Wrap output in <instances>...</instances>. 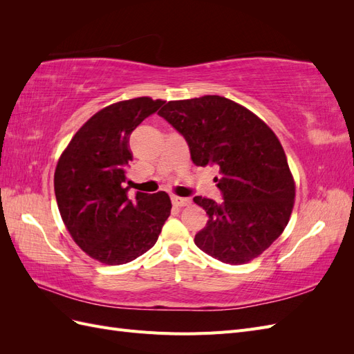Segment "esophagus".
<instances>
[{
    "label": "esophagus",
    "instance_id": "obj_1",
    "mask_svg": "<svg viewBox=\"0 0 354 354\" xmlns=\"http://www.w3.org/2000/svg\"><path fill=\"white\" fill-rule=\"evenodd\" d=\"M173 203L176 207H187L190 205V199L189 198H180V196H173Z\"/></svg>",
    "mask_w": 354,
    "mask_h": 354
}]
</instances>
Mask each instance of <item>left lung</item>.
I'll use <instances>...</instances> for the list:
<instances>
[{"mask_svg":"<svg viewBox=\"0 0 354 354\" xmlns=\"http://www.w3.org/2000/svg\"><path fill=\"white\" fill-rule=\"evenodd\" d=\"M187 142L198 167H216L223 201L195 196L207 226L199 250L226 264L248 263L281 236L291 217L295 185L276 134L259 116L220 95L168 102L158 112Z\"/></svg>","mask_w":354,"mask_h":354,"instance_id":"8db88e82","label":"left lung"}]
</instances>
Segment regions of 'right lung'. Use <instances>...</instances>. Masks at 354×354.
I'll return each instance as SVG.
<instances>
[{"label": "right lung", "instance_id": "add662e5", "mask_svg": "<svg viewBox=\"0 0 354 354\" xmlns=\"http://www.w3.org/2000/svg\"><path fill=\"white\" fill-rule=\"evenodd\" d=\"M164 100L137 97L113 103L85 122L62 153L55 194L63 223L91 259L118 266L156 243L171 212L165 192L128 196L127 167L131 133Z\"/></svg>", "mask_w": 354, "mask_h": 354}]
</instances>
